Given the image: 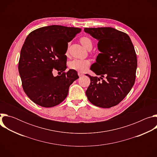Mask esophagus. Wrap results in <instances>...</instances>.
<instances>
[{
    "label": "esophagus",
    "instance_id": "obj_1",
    "mask_svg": "<svg viewBox=\"0 0 157 157\" xmlns=\"http://www.w3.org/2000/svg\"><path fill=\"white\" fill-rule=\"evenodd\" d=\"M78 76H79V77H81V76H82L84 75V74H83V73H80V72H79V73H78Z\"/></svg>",
    "mask_w": 157,
    "mask_h": 157
}]
</instances>
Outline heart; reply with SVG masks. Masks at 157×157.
Returning a JSON list of instances; mask_svg holds the SVG:
<instances>
[{"label": "heart", "mask_w": 157, "mask_h": 157, "mask_svg": "<svg viewBox=\"0 0 157 157\" xmlns=\"http://www.w3.org/2000/svg\"><path fill=\"white\" fill-rule=\"evenodd\" d=\"M80 41L87 50H91L92 49L93 41L90 38L87 36H82L81 38ZM89 65H90V61L87 59H74L68 63V66L70 69L79 72L86 71L88 69Z\"/></svg>", "instance_id": "obj_1"}]
</instances>
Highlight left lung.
Instances as JSON below:
<instances>
[{
    "instance_id": "1",
    "label": "left lung",
    "mask_w": 157,
    "mask_h": 157,
    "mask_svg": "<svg viewBox=\"0 0 157 157\" xmlns=\"http://www.w3.org/2000/svg\"><path fill=\"white\" fill-rule=\"evenodd\" d=\"M84 30L99 41L100 52L90 69L101 77L86 75L91 80L86 96L98 107L115 106L125 98L135 82L137 59L132 41L127 34L112 27ZM104 75L105 80L101 78Z\"/></svg>"
}]
</instances>
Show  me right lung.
Masks as SVG:
<instances>
[{"label":"right lung","mask_w":157,"mask_h":157,"mask_svg":"<svg viewBox=\"0 0 157 157\" xmlns=\"http://www.w3.org/2000/svg\"><path fill=\"white\" fill-rule=\"evenodd\" d=\"M81 31L79 28L54 25L36 29L26 38L20 52L18 71L24 92L35 104L44 107L60 104L68 96L70 86L79 78L75 70L64 72L65 53L68 42ZM53 69L62 74L55 77Z\"/></svg>","instance_id":"1"}]
</instances>
